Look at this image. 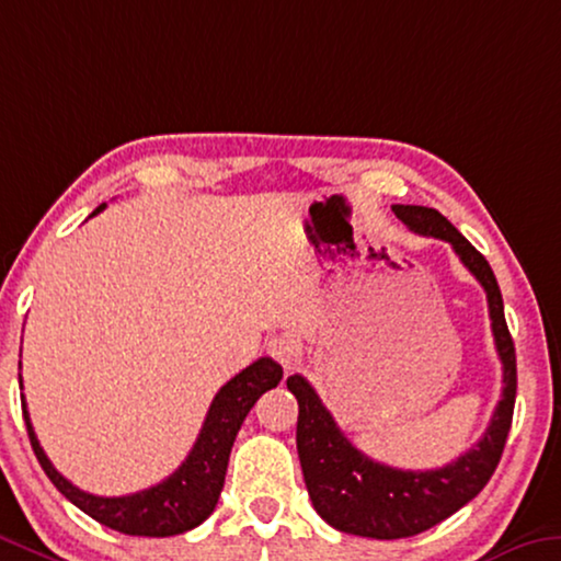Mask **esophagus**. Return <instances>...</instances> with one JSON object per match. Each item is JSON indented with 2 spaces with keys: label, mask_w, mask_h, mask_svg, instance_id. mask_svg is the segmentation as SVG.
<instances>
[{
  "label": "esophagus",
  "mask_w": 561,
  "mask_h": 561,
  "mask_svg": "<svg viewBox=\"0 0 561 561\" xmlns=\"http://www.w3.org/2000/svg\"><path fill=\"white\" fill-rule=\"evenodd\" d=\"M266 354H270L272 359H277L284 369H291L297 362V346L287 336H272L270 342H266Z\"/></svg>",
  "instance_id": "34e87169"
}]
</instances>
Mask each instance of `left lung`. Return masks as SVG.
Returning a JSON list of instances; mask_svg holds the SVG:
<instances>
[{"instance_id": "left-lung-1", "label": "left lung", "mask_w": 561, "mask_h": 561, "mask_svg": "<svg viewBox=\"0 0 561 561\" xmlns=\"http://www.w3.org/2000/svg\"><path fill=\"white\" fill-rule=\"evenodd\" d=\"M392 211L412 232L449 242L461 264L484 287L504 387L484 437L472 449L439 469L412 472L362 455L336 426L314 387L301 375L287 379V389L299 404L297 451L309 500L334 529L369 539L414 537L472 502L500 465L517 397V357L492 266L437 209L394 204Z\"/></svg>"}]
</instances>
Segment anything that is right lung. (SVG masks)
Segmentation results:
<instances>
[{
	"label": "right lung",
	"mask_w": 561,
	"mask_h": 561,
	"mask_svg": "<svg viewBox=\"0 0 561 561\" xmlns=\"http://www.w3.org/2000/svg\"><path fill=\"white\" fill-rule=\"evenodd\" d=\"M106 204H100L92 215H100ZM282 379V367L270 357L256 359L237 377L227 381L211 399L207 420L202 424V432L190 457L182 461V467L174 474H169L164 482L149 489H141L137 494L127 496H96L82 492L69 479L61 477L55 465L44 455L39 447L37 434L30 422L26 402L22 394V412L26 434H30L32 449L37 455L44 474L51 479L61 494L69 502L79 506L89 517L96 519L104 527L117 529L122 535L131 537H174L184 535L209 517L215 512L217 500L225 486V474L229 465V451H232L234 437L242 426L249 409L254 407L266 389H274ZM22 387V377H20Z\"/></svg>",
	"instance_id": "right-lung-1"
}]
</instances>
